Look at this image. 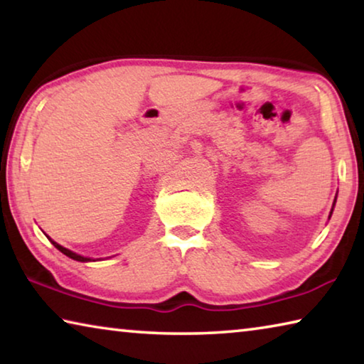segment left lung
<instances>
[{"mask_svg":"<svg viewBox=\"0 0 364 364\" xmlns=\"http://www.w3.org/2000/svg\"><path fill=\"white\" fill-rule=\"evenodd\" d=\"M331 215H332V212H331ZM331 215H329V218H331Z\"/></svg>","mask_w":364,"mask_h":364,"instance_id":"8db88e82","label":"left lung"}]
</instances>
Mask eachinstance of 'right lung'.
Here are the masks:
<instances>
[{
  "label": "right lung",
  "mask_w": 364,
  "mask_h": 364,
  "mask_svg": "<svg viewBox=\"0 0 364 364\" xmlns=\"http://www.w3.org/2000/svg\"><path fill=\"white\" fill-rule=\"evenodd\" d=\"M49 241H51V239H49ZM51 242H53L54 247H56L58 250L63 252L64 255L73 258V260H77V262H91L88 257H82V255H78V254H75V252H72V250H69V249H65V247H63V245H59L58 242H54V241H51Z\"/></svg>",
  "instance_id": "add662e5"
}]
</instances>
